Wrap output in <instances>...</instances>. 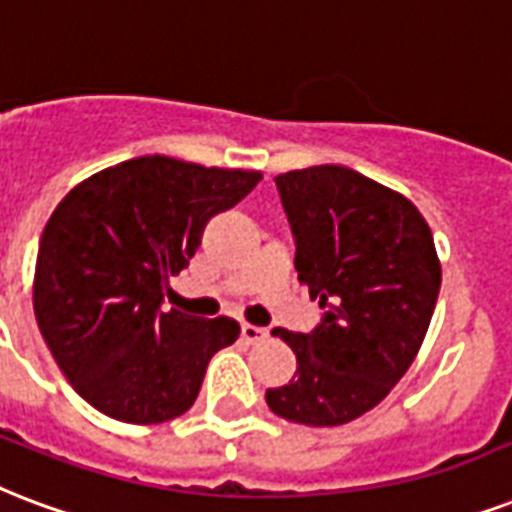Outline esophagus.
<instances>
[{"label":"esophagus","mask_w":512,"mask_h":512,"mask_svg":"<svg viewBox=\"0 0 512 512\" xmlns=\"http://www.w3.org/2000/svg\"><path fill=\"white\" fill-rule=\"evenodd\" d=\"M265 330L263 327H255V325H241V338L247 343H260L265 338Z\"/></svg>","instance_id":"34e87169"}]
</instances>
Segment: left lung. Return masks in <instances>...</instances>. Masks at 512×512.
I'll list each match as a JSON object with an SVG mask.
<instances>
[{
	"label": "left lung",
	"instance_id": "obj_1",
	"mask_svg": "<svg viewBox=\"0 0 512 512\" xmlns=\"http://www.w3.org/2000/svg\"><path fill=\"white\" fill-rule=\"evenodd\" d=\"M295 236V271L325 308L311 333L276 327L298 357L268 389L276 416L338 427L384 400L411 368L440 292L432 230L405 195L346 166L276 177Z\"/></svg>",
	"mask_w": 512,
	"mask_h": 512
}]
</instances>
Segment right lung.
Returning a JSON list of instances; mask_svg holds the SVG:
<instances>
[{"instance_id": "obj_1", "label": "right lung", "mask_w": 512, "mask_h": 512, "mask_svg": "<svg viewBox=\"0 0 512 512\" xmlns=\"http://www.w3.org/2000/svg\"><path fill=\"white\" fill-rule=\"evenodd\" d=\"M263 179L166 155L117 163L72 187L42 230L34 317L74 392L128 424L177 419L206 365L239 338L228 317L161 311L206 222Z\"/></svg>"}]
</instances>
